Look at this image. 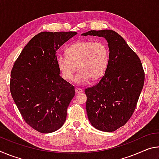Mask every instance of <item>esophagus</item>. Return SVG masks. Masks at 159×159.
<instances>
[{
  "label": "esophagus",
  "instance_id": "obj_1",
  "mask_svg": "<svg viewBox=\"0 0 159 159\" xmlns=\"http://www.w3.org/2000/svg\"><path fill=\"white\" fill-rule=\"evenodd\" d=\"M75 92H76V94H79V93H81L83 92V90L81 89V88H75Z\"/></svg>",
  "mask_w": 159,
  "mask_h": 159
}]
</instances>
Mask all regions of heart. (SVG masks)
<instances>
[{
    "label": "heart",
    "mask_w": 159,
    "mask_h": 159,
    "mask_svg": "<svg viewBox=\"0 0 159 159\" xmlns=\"http://www.w3.org/2000/svg\"><path fill=\"white\" fill-rule=\"evenodd\" d=\"M109 61V50L104 42L83 41L75 43L66 50V56L60 55L57 65L61 76L71 80L74 78L77 84H85L91 78L97 80L105 73Z\"/></svg>",
    "instance_id": "1"
}]
</instances>
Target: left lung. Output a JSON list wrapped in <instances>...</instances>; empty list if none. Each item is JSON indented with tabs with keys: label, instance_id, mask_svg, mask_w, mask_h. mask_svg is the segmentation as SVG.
<instances>
[{
	"label": "left lung",
	"instance_id": "obj_1",
	"mask_svg": "<svg viewBox=\"0 0 159 159\" xmlns=\"http://www.w3.org/2000/svg\"><path fill=\"white\" fill-rule=\"evenodd\" d=\"M82 36L103 37L108 43L109 61L99 83L86 88V111L93 127L113 132L133 115L143 88L144 71L138 55L113 30H92Z\"/></svg>",
	"mask_w": 159,
	"mask_h": 159
}]
</instances>
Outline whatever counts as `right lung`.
<instances>
[{"label": "right lung", "mask_w": 159, "mask_h": 159, "mask_svg": "<svg viewBox=\"0 0 159 159\" xmlns=\"http://www.w3.org/2000/svg\"><path fill=\"white\" fill-rule=\"evenodd\" d=\"M76 34L41 32L24 48L12 69L13 100L25 122L41 133H52L63 125L75 95L74 86L60 76L56 53Z\"/></svg>", "instance_id": "right-lung-1"}]
</instances>
